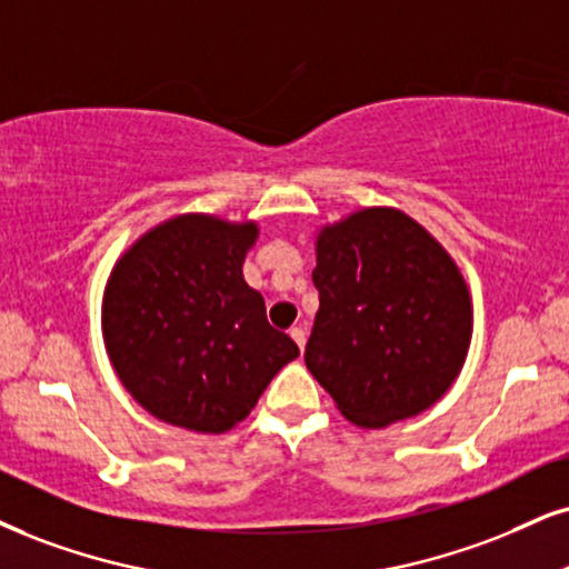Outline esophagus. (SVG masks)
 <instances>
[{
	"mask_svg": "<svg viewBox=\"0 0 569 569\" xmlns=\"http://www.w3.org/2000/svg\"><path fill=\"white\" fill-rule=\"evenodd\" d=\"M290 338L298 342L300 350L306 348V332H303V329H300V327H292V329H290Z\"/></svg>",
	"mask_w": 569,
	"mask_h": 569,
	"instance_id": "obj_1",
	"label": "esophagus"
}]
</instances>
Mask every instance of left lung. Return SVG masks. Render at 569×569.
I'll use <instances>...</instances> for the list:
<instances>
[{"label":"left lung","instance_id":"left-lung-1","mask_svg":"<svg viewBox=\"0 0 569 569\" xmlns=\"http://www.w3.org/2000/svg\"><path fill=\"white\" fill-rule=\"evenodd\" d=\"M313 248L306 367L342 417L380 430L438 403L472 342V296L451 252L390 206L325 223Z\"/></svg>","mask_w":569,"mask_h":569}]
</instances>
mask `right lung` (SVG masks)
Listing matches in <instances>:
<instances>
[{"label": "right lung", "instance_id": "obj_1", "mask_svg": "<svg viewBox=\"0 0 569 569\" xmlns=\"http://www.w3.org/2000/svg\"><path fill=\"white\" fill-rule=\"evenodd\" d=\"M258 231L256 221L179 213L139 234L110 269L104 350L129 396L160 422L229 432L300 356L242 277Z\"/></svg>", "mask_w": 569, "mask_h": 569}]
</instances>
